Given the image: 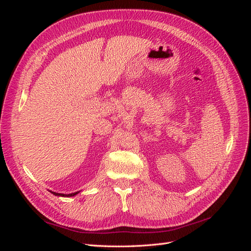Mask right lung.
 Segmentation results:
<instances>
[{"label":"right lung","mask_w":251,"mask_h":251,"mask_svg":"<svg viewBox=\"0 0 251 251\" xmlns=\"http://www.w3.org/2000/svg\"><path fill=\"white\" fill-rule=\"evenodd\" d=\"M51 192V191H50ZM53 195L55 196H60V197H73L75 195H77L79 192H76V193H72V194H68V195H65V194H58V193H54V192H51Z\"/></svg>","instance_id":"right-lung-1"}]
</instances>
